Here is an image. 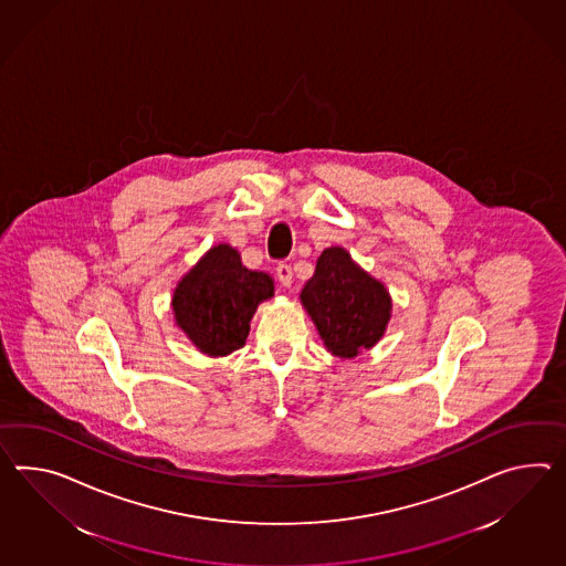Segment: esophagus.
<instances>
[{"label":"esophagus","instance_id":"1","mask_svg":"<svg viewBox=\"0 0 566 566\" xmlns=\"http://www.w3.org/2000/svg\"><path fill=\"white\" fill-rule=\"evenodd\" d=\"M276 276L282 286H286V289L292 286V268H290L289 263H280V265H277Z\"/></svg>","mask_w":566,"mask_h":566}]
</instances>
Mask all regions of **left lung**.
I'll return each instance as SVG.
<instances>
[{
  "mask_svg": "<svg viewBox=\"0 0 566 566\" xmlns=\"http://www.w3.org/2000/svg\"><path fill=\"white\" fill-rule=\"evenodd\" d=\"M301 304L327 352L339 359L373 349L392 317L390 292L342 245L323 249L315 274L301 290Z\"/></svg>",
  "mask_w": 566,
  "mask_h": 566,
  "instance_id": "obj_1",
  "label": "left lung"
}]
</instances>
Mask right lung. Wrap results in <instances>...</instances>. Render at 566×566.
Masks as SVG:
<instances>
[{
    "instance_id": "add662e5",
    "label": "right lung",
    "mask_w": 566,
    "mask_h": 566,
    "mask_svg": "<svg viewBox=\"0 0 566 566\" xmlns=\"http://www.w3.org/2000/svg\"><path fill=\"white\" fill-rule=\"evenodd\" d=\"M274 277L249 270L229 243H219L192 265L174 289L176 325L208 358H224L248 342L249 323L274 296Z\"/></svg>"
}]
</instances>
